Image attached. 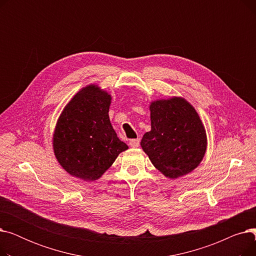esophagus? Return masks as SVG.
<instances>
[{
	"label": "esophagus",
	"mask_w": 256,
	"mask_h": 256,
	"mask_svg": "<svg viewBox=\"0 0 256 256\" xmlns=\"http://www.w3.org/2000/svg\"><path fill=\"white\" fill-rule=\"evenodd\" d=\"M140 144V139H132L130 141V146L132 147V148H136V147H138Z\"/></svg>",
	"instance_id": "obj_1"
}]
</instances>
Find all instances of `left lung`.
<instances>
[{
    "label": "left lung",
    "mask_w": 256,
    "mask_h": 256,
    "mask_svg": "<svg viewBox=\"0 0 256 256\" xmlns=\"http://www.w3.org/2000/svg\"><path fill=\"white\" fill-rule=\"evenodd\" d=\"M152 130L144 134L141 147L152 165L176 180L199 166L206 152L204 126L194 106L180 96L150 102Z\"/></svg>",
    "instance_id": "1"
}]
</instances>
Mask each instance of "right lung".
I'll return each mask as SVG.
<instances>
[{
    "label": "right lung",
    "mask_w": 256,
    "mask_h": 256,
    "mask_svg": "<svg viewBox=\"0 0 256 256\" xmlns=\"http://www.w3.org/2000/svg\"><path fill=\"white\" fill-rule=\"evenodd\" d=\"M111 94L91 84L74 94L61 112L52 134V150L70 176L96 180L128 148L111 124Z\"/></svg>",
    "instance_id": "add662e5"
}]
</instances>
